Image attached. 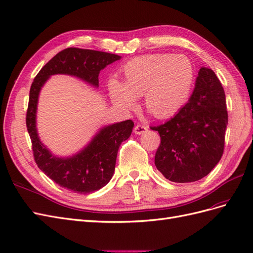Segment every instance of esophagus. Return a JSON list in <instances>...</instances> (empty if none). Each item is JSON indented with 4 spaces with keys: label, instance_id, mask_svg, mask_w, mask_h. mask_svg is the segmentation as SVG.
I'll use <instances>...</instances> for the list:
<instances>
[{
    "label": "esophagus",
    "instance_id": "obj_1",
    "mask_svg": "<svg viewBox=\"0 0 253 253\" xmlns=\"http://www.w3.org/2000/svg\"><path fill=\"white\" fill-rule=\"evenodd\" d=\"M147 131V126L142 125V124H138L134 127V133L135 134H142L144 132Z\"/></svg>",
    "mask_w": 253,
    "mask_h": 253
}]
</instances>
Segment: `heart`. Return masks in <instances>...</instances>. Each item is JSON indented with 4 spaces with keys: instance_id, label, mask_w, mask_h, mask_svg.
I'll return each mask as SVG.
<instances>
[{
    "instance_id": "obj_1",
    "label": "heart",
    "mask_w": 253,
    "mask_h": 253,
    "mask_svg": "<svg viewBox=\"0 0 253 253\" xmlns=\"http://www.w3.org/2000/svg\"><path fill=\"white\" fill-rule=\"evenodd\" d=\"M121 73L122 83L114 78L108 83L113 104L129 111L142 96L145 109L157 119L181 109L194 82L193 64L183 55H142L125 63Z\"/></svg>"
}]
</instances>
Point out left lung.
I'll return each mask as SVG.
<instances>
[{"mask_svg":"<svg viewBox=\"0 0 253 253\" xmlns=\"http://www.w3.org/2000/svg\"><path fill=\"white\" fill-rule=\"evenodd\" d=\"M227 125L225 91L213 70L201 68L189 102L174 118L151 127L161 138L156 168L172 182L206 177L222 156Z\"/></svg>","mask_w":253,"mask_h":253,"instance_id":"8db88e82","label":"left lung"}]
</instances>
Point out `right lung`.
<instances>
[{"label":"right lung","mask_w":253,"mask_h":253,"mask_svg":"<svg viewBox=\"0 0 253 253\" xmlns=\"http://www.w3.org/2000/svg\"><path fill=\"white\" fill-rule=\"evenodd\" d=\"M121 58L119 55L99 50L69 47L54 56L32 84L26 127L33 144L35 161L46 176L67 190L89 194L109 182L115 169L119 147L130 136L134 124L131 120H127L104 126L75 155L57 157L41 142L38 134L37 108L40 91L47 79L56 74L74 76L98 88L99 72Z\"/></svg>","instance_id":"add662e5"}]
</instances>
